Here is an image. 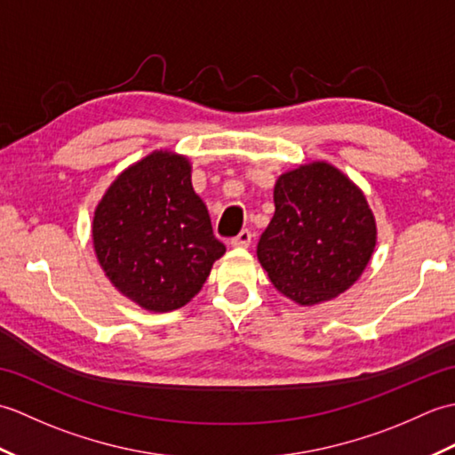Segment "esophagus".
<instances>
[{
    "label": "esophagus",
    "mask_w": 455,
    "mask_h": 455,
    "mask_svg": "<svg viewBox=\"0 0 455 455\" xmlns=\"http://www.w3.org/2000/svg\"><path fill=\"white\" fill-rule=\"evenodd\" d=\"M250 244H252V233H250L248 228L240 230L235 238H230V246L235 248H248Z\"/></svg>",
    "instance_id": "obj_1"
}]
</instances>
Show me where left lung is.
Returning a JSON list of instances; mask_svg holds the SVG:
<instances>
[{"label": "left lung", "mask_w": 455, "mask_h": 455, "mask_svg": "<svg viewBox=\"0 0 455 455\" xmlns=\"http://www.w3.org/2000/svg\"><path fill=\"white\" fill-rule=\"evenodd\" d=\"M274 203L256 254L277 291L318 305L350 289L377 243L362 189L332 164L313 162L277 178Z\"/></svg>", "instance_id": "1"}]
</instances>
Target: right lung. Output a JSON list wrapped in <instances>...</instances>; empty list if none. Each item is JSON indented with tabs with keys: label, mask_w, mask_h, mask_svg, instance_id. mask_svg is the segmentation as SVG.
<instances>
[{
	"label": "right lung",
	"mask_w": 455,
	"mask_h": 455,
	"mask_svg": "<svg viewBox=\"0 0 455 455\" xmlns=\"http://www.w3.org/2000/svg\"><path fill=\"white\" fill-rule=\"evenodd\" d=\"M92 238L115 289L152 313L188 305L227 252L193 191L189 160L170 150L119 173L95 207Z\"/></svg>",
	"instance_id": "add662e5"
}]
</instances>
